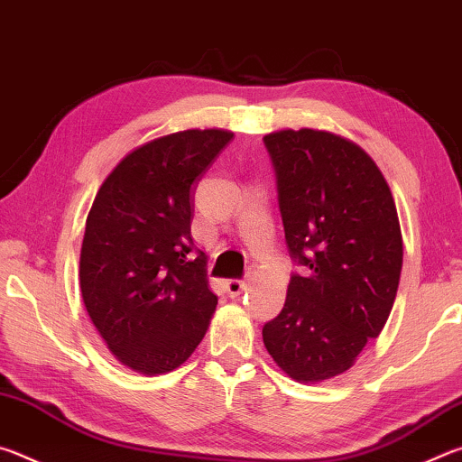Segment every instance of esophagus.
<instances>
[{"mask_svg":"<svg viewBox=\"0 0 462 462\" xmlns=\"http://www.w3.org/2000/svg\"><path fill=\"white\" fill-rule=\"evenodd\" d=\"M246 287H248L246 279H228V281H226V293H228L230 297H238Z\"/></svg>","mask_w":462,"mask_h":462,"instance_id":"obj_1","label":"esophagus"}]
</instances>
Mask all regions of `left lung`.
I'll list each match as a JSON object with an SVG mask.
<instances>
[{"label":"left lung","mask_w":462,"mask_h":462,"mask_svg":"<svg viewBox=\"0 0 462 462\" xmlns=\"http://www.w3.org/2000/svg\"><path fill=\"white\" fill-rule=\"evenodd\" d=\"M277 177L293 273L263 342L300 383L348 371L377 338L400 285L403 242L385 177L361 146L324 130L263 138Z\"/></svg>","instance_id":"8db88e82"}]
</instances>
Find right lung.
<instances>
[{
	"label": "right lung",
	"mask_w": 462,
	"mask_h": 462,
	"mask_svg": "<svg viewBox=\"0 0 462 462\" xmlns=\"http://www.w3.org/2000/svg\"><path fill=\"white\" fill-rule=\"evenodd\" d=\"M232 136L209 128L154 138L124 156L93 199L79 259L83 303L132 371H173L206 336L217 297L191 238V189Z\"/></svg>",
	"instance_id": "add662e5"
}]
</instances>
